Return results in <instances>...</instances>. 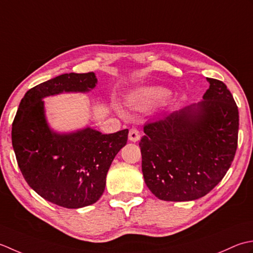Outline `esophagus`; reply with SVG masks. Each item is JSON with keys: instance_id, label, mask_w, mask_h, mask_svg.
Wrapping results in <instances>:
<instances>
[{"instance_id": "1", "label": "esophagus", "mask_w": 253, "mask_h": 253, "mask_svg": "<svg viewBox=\"0 0 253 253\" xmlns=\"http://www.w3.org/2000/svg\"><path fill=\"white\" fill-rule=\"evenodd\" d=\"M140 137H141L140 131H138L136 127H132L130 132H128V140L131 142H137L140 140Z\"/></svg>"}]
</instances>
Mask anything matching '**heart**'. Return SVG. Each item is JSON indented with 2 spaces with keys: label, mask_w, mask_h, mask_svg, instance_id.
I'll list each match as a JSON object with an SVG mask.
<instances>
[{
  "label": "heart",
  "mask_w": 253,
  "mask_h": 253,
  "mask_svg": "<svg viewBox=\"0 0 253 253\" xmlns=\"http://www.w3.org/2000/svg\"><path fill=\"white\" fill-rule=\"evenodd\" d=\"M169 92L167 89L164 88H149L145 89L141 95V98L143 101L145 102H155V101H161L165 98H167Z\"/></svg>",
  "instance_id": "obj_1"
}]
</instances>
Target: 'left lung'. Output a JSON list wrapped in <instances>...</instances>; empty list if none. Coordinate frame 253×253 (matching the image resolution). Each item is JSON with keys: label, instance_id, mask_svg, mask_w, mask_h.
Returning a JSON list of instances; mask_svg holds the SVG:
<instances>
[{"label": "left lung", "instance_id": "8db88e82", "mask_svg": "<svg viewBox=\"0 0 253 253\" xmlns=\"http://www.w3.org/2000/svg\"><path fill=\"white\" fill-rule=\"evenodd\" d=\"M203 101L147 122L138 145L145 183L159 200L204 197L234 161L239 112L223 82L210 79Z\"/></svg>", "mask_w": 253, "mask_h": 253}]
</instances>
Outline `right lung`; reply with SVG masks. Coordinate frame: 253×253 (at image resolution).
Returning <instances> with one entry per match:
<instances>
[{
    "label": "right lung",
    "mask_w": 253,
    "mask_h": 253,
    "mask_svg": "<svg viewBox=\"0 0 253 253\" xmlns=\"http://www.w3.org/2000/svg\"><path fill=\"white\" fill-rule=\"evenodd\" d=\"M92 72L56 76L30 88L12 126V144L26 182L41 198L65 209L94 204L105 191L107 172L126 145L128 130L101 134L90 127L56 134L44 118L42 98L62 91H88Z\"/></svg>",
    "instance_id": "right-lung-1"
}]
</instances>
